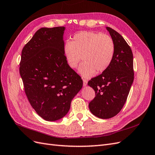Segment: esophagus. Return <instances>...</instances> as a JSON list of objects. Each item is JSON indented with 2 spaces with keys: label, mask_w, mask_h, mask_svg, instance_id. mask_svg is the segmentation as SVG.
<instances>
[{
  "label": "esophagus",
  "mask_w": 155,
  "mask_h": 155,
  "mask_svg": "<svg viewBox=\"0 0 155 155\" xmlns=\"http://www.w3.org/2000/svg\"><path fill=\"white\" fill-rule=\"evenodd\" d=\"M83 86L84 87H85V86H87V81L86 80V79H83Z\"/></svg>",
  "instance_id": "esophagus-1"
}]
</instances>
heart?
I'll use <instances>...</instances> for the list:
<instances>
[{
  "label": "heart",
  "instance_id": "obj_1",
  "mask_svg": "<svg viewBox=\"0 0 155 155\" xmlns=\"http://www.w3.org/2000/svg\"><path fill=\"white\" fill-rule=\"evenodd\" d=\"M114 51V43L109 35L90 31L76 33L72 41L67 42L64 46L69 67L76 68L81 57L84 62L79 68V73L86 78L93 76L96 71H105L112 61Z\"/></svg>",
  "mask_w": 155,
  "mask_h": 155
}]
</instances>
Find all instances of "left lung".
Masks as SVG:
<instances>
[{"instance_id": "left-lung-1", "label": "left lung", "mask_w": 155, "mask_h": 155, "mask_svg": "<svg viewBox=\"0 0 155 155\" xmlns=\"http://www.w3.org/2000/svg\"><path fill=\"white\" fill-rule=\"evenodd\" d=\"M115 46L112 61L105 71L88 82L96 96L89 103L92 114L101 119L110 118L122 109L134 80L133 55L119 33L106 27Z\"/></svg>"}]
</instances>
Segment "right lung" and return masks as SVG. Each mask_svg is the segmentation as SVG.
I'll return each instance as SVG.
<instances>
[{"instance_id":"obj_1","label":"right lung","mask_w":155,"mask_h":155,"mask_svg":"<svg viewBox=\"0 0 155 155\" xmlns=\"http://www.w3.org/2000/svg\"><path fill=\"white\" fill-rule=\"evenodd\" d=\"M64 26L41 28L23 48L19 72L30 104L46 121L66 115L83 87L64 54Z\"/></svg>"}]
</instances>
